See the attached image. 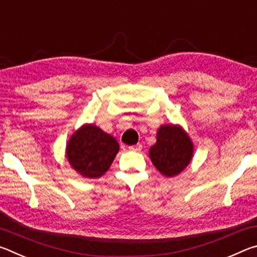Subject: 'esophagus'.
<instances>
[{"instance_id": "34e87169", "label": "esophagus", "mask_w": 257, "mask_h": 257, "mask_svg": "<svg viewBox=\"0 0 257 257\" xmlns=\"http://www.w3.org/2000/svg\"><path fill=\"white\" fill-rule=\"evenodd\" d=\"M128 149L130 150V151H135V152H139V151H142V149H143V146H142V144H136V145H133V146H129Z\"/></svg>"}]
</instances>
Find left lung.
Masks as SVG:
<instances>
[{
    "instance_id": "1",
    "label": "left lung",
    "mask_w": 257,
    "mask_h": 257,
    "mask_svg": "<svg viewBox=\"0 0 257 257\" xmlns=\"http://www.w3.org/2000/svg\"><path fill=\"white\" fill-rule=\"evenodd\" d=\"M194 145L184 129L178 124L161 125L156 143L150 149L154 167L165 177L178 176L193 159Z\"/></svg>"
}]
</instances>
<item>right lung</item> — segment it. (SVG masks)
<instances>
[{
    "mask_svg": "<svg viewBox=\"0 0 257 257\" xmlns=\"http://www.w3.org/2000/svg\"><path fill=\"white\" fill-rule=\"evenodd\" d=\"M118 152L116 139L95 124H84L73 133L66 150L69 163L86 178L102 177Z\"/></svg>",
    "mask_w": 257,
    "mask_h": 257,
    "instance_id": "add662e5",
    "label": "right lung"
}]
</instances>
